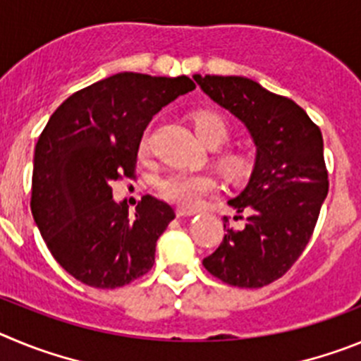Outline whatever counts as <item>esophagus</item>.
<instances>
[{
  "instance_id": "34e87169",
  "label": "esophagus",
  "mask_w": 361,
  "mask_h": 361,
  "mask_svg": "<svg viewBox=\"0 0 361 361\" xmlns=\"http://www.w3.org/2000/svg\"><path fill=\"white\" fill-rule=\"evenodd\" d=\"M197 210L196 209H183V207H178L176 209V216L178 217H185V216H194Z\"/></svg>"
}]
</instances>
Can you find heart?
Segmentation results:
<instances>
[{
    "label": "heart",
    "instance_id": "1",
    "mask_svg": "<svg viewBox=\"0 0 361 361\" xmlns=\"http://www.w3.org/2000/svg\"><path fill=\"white\" fill-rule=\"evenodd\" d=\"M194 129L197 136L209 147H217L225 144L228 138V124L226 120L216 111L203 109L194 115ZM223 164L228 169L230 173H239L246 165V160L241 154L230 152L225 154ZM158 192L161 197L171 203H176L183 209H194L207 196L214 194L217 190L216 178L204 173H171L158 181Z\"/></svg>",
    "mask_w": 361,
    "mask_h": 361
}]
</instances>
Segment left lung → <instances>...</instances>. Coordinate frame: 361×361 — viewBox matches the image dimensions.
I'll use <instances>...</instances> for the list:
<instances>
[{"instance_id": "left-lung-1", "label": "left lung", "mask_w": 361, "mask_h": 361, "mask_svg": "<svg viewBox=\"0 0 361 361\" xmlns=\"http://www.w3.org/2000/svg\"><path fill=\"white\" fill-rule=\"evenodd\" d=\"M207 95L241 120L257 147L248 185L228 201L246 216L228 228L219 248L203 259L214 277L237 288H262L295 264L313 235L329 190L324 140L307 113L291 99L246 77L194 75Z\"/></svg>"}]
</instances>
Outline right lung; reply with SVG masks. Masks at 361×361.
<instances>
[{
	"label": "right lung",
	"instance_id": "right-lung-1",
	"mask_svg": "<svg viewBox=\"0 0 361 361\" xmlns=\"http://www.w3.org/2000/svg\"><path fill=\"white\" fill-rule=\"evenodd\" d=\"M188 77L124 71L68 97L39 136L32 216L54 259L92 288L115 290L154 264L171 204L144 196L129 216L113 181L135 176L145 128L164 106L192 92Z\"/></svg>",
	"mask_w": 361,
	"mask_h": 361
}]
</instances>
